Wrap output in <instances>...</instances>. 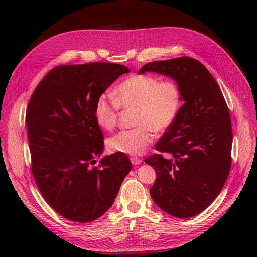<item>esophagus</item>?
<instances>
[{"label": "esophagus", "mask_w": 257, "mask_h": 257, "mask_svg": "<svg viewBox=\"0 0 257 257\" xmlns=\"http://www.w3.org/2000/svg\"><path fill=\"white\" fill-rule=\"evenodd\" d=\"M131 162L133 163V165H139L142 164V160L139 158H136V157H132L131 158Z\"/></svg>", "instance_id": "34e87169"}]
</instances>
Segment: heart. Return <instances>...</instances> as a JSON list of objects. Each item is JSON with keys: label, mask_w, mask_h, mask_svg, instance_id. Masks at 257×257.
<instances>
[{"label": "heart", "mask_w": 257, "mask_h": 257, "mask_svg": "<svg viewBox=\"0 0 257 257\" xmlns=\"http://www.w3.org/2000/svg\"><path fill=\"white\" fill-rule=\"evenodd\" d=\"M182 105V92L174 80H162L152 75L136 74L124 79L114 90V102L100 95L93 114L97 125L112 131L118 122L119 107L136 108L132 130L121 131L108 139L113 152L141 155L153 142V133H162L173 125Z\"/></svg>", "instance_id": "obj_1"}]
</instances>
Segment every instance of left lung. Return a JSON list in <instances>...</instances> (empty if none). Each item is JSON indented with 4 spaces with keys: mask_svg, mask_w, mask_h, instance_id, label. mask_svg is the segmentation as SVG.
Here are the masks:
<instances>
[{
    "mask_svg": "<svg viewBox=\"0 0 257 257\" xmlns=\"http://www.w3.org/2000/svg\"><path fill=\"white\" fill-rule=\"evenodd\" d=\"M147 72L173 78L183 100L173 125L155 145L168 157L157 153L145 160L157 173L151 197L163 211L189 219L212 204L228 177L232 144L228 107L213 76L195 59L150 62L139 74Z\"/></svg>",
    "mask_w": 257,
    "mask_h": 257,
    "instance_id": "obj_1",
    "label": "left lung"
}]
</instances>
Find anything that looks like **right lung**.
I'll return each mask as SVG.
<instances>
[{"label": "right lung", "instance_id": "obj_1", "mask_svg": "<svg viewBox=\"0 0 257 257\" xmlns=\"http://www.w3.org/2000/svg\"><path fill=\"white\" fill-rule=\"evenodd\" d=\"M121 64L60 65L34 90L26 123L33 177L47 204L60 215L89 223L103 215L132 169L125 154L107 155L94 119L96 99L122 74Z\"/></svg>", "mask_w": 257, "mask_h": 257}]
</instances>
